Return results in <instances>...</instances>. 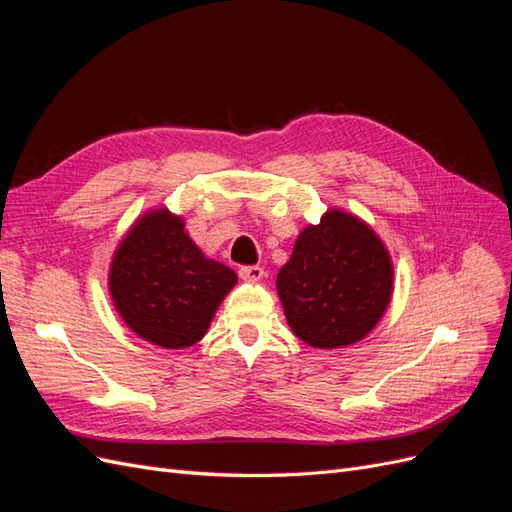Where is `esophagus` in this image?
Listing matches in <instances>:
<instances>
[{"instance_id": "1", "label": "esophagus", "mask_w": 512, "mask_h": 512, "mask_svg": "<svg viewBox=\"0 0 512 512\" xmlns=\"http://www.w3.org/2000/svg\"><path fill=\"white\" fill-rule=\"evenodd\" d=\"M262 275H265V269L258 265H247V267L239 269V277L245 282H260Z\"/></svg>"}]
</instances>
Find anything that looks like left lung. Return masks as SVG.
<instances>
[{"mask_svg":"<svg viewBox=\"0 0 512 512\" xmlns=\"http://www.w3.org/2000/svg\"><path fill=\"white\" fill-rule=\"evenodd\" d=\"M277 294L292 333L314 348L363 339L393 294V265L365 222L331 209L307 226L277 273Z\"/></svg>","mask_w":512,"mask_h":512,"instance_id":"8db88e82","label":"left lung"}]
</instances>
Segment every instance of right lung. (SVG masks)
Returning <instances> with one entry per match:
<instances>
[{
  "label": "right lung",
  "instance_id": "right-lung-1",
  "mask_svg": "<svg viewBox=\"0 0 512 512\" xmlns=\"http://www.w3.org/2000/svg\"><path fill=\"white\" fill-rule=\"evenodd\" d=\"M237 273L209 260L168 209L145 213L117 247L108 288L123 322L149 344L188 348L205 337Z\"/></svg>",
  "mask_w": 512,
  "mask_h": 512
}]
</instances>
